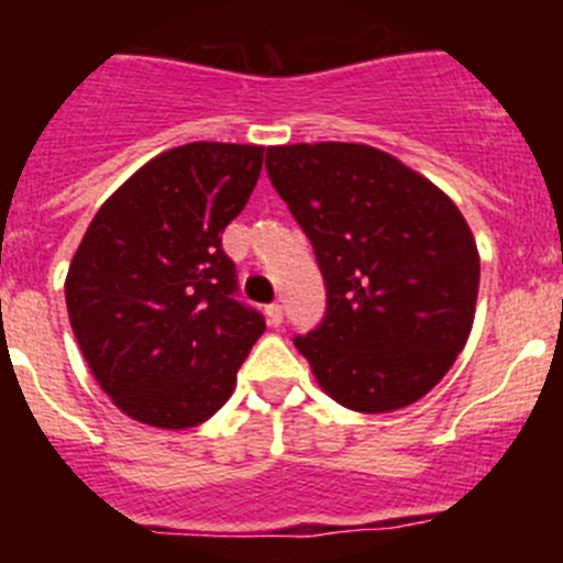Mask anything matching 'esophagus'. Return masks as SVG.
Masks as SVG:
<instances>
[{"label":"esophagus","mask_w":563,"mask_h":563,"mask_svg":"<svg viewBox=\"0 0 563 563\" xmlns=\"http://www.w3.org/2000/svg\"><path fill=\"white\" fill-rule=\"evenodd\" d=\"M265 316H267V324L278 327L282 324V318H285V312H282V305H267Z\"/></svg>","instance_id":"34e87169"}]
</instances>
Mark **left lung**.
Returning a JSON list of instances; mask_svg holds the SVG:
<instances>
[{
  "label": "left lung",
  "mask_w": 563,
  "mask_h": 563,
  "mask_svg": "<svg viewBox=\"0 0 563 563\" xmlns=\"http://www.w3.org/2000/svg\"><path fill=\"white\" fill-rule=\"evenodd\" d=\"M265 168L324 276L321 324L292 338L318 383L363 415L429 395L471 335L479 292L460 208L363 143L271 146Z\"/></svg>",
  "instance_id": "obj_1"
}]
</instances>
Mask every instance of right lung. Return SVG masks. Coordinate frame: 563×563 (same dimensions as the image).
Segmentation results:
<instances>
[{
	"mask_svg": "<svg viewBox=\"0 0 563 563\" xmlns=\"http://www.w3.org/2000/svg\"><path fill=\"white\" fill-rule=\"evenodd\" d=\"M262 161L265 148L239 143L168 148L84 233L64 285L69 324L101 389L134 420L172 431L206 422L265 332L222 251Z\"/></svg>",
	"mask_w": 563,
	"mask_h": 563,
	"instance_id": "right-lung-1",
	"label": "right lung"
}]
</instances>
